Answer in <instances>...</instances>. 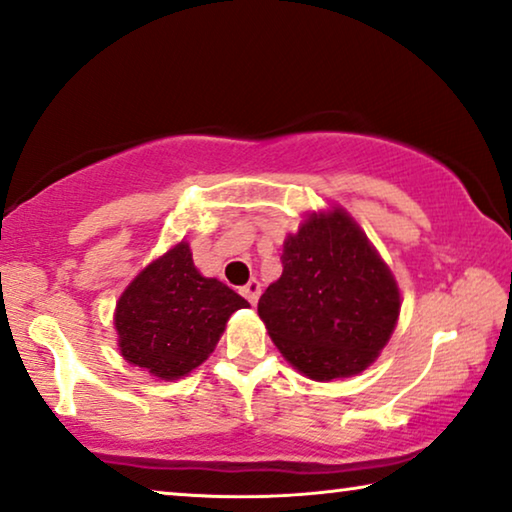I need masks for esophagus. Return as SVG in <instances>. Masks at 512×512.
I'll use <instances>...</instances> for the list:
<instances>
[{
    "label": "esophagus",
    "mask_w": 512,
    "mask_h": 512,
    "mask_svg": "<svg viewBox=\"0 0 512 512\" xmlns=\"http://www.w3.org/2000/svg\"><path fill=\"white\" fill-rule=\"evenodd\" d=\"M259 294H262V285H259L257 278H250L246 285L241 287V296H243V299H248V303H253V305L257 303Z\"/></svg>",
    "instance_id": "esophagus-1"
}]
</instances>
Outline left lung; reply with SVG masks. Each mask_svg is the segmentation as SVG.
Instances as JSON below:
<instances>
[{
  "label": "left lung",
  "instance_id": "1",
  "mask_svg": "<svg viewBox=\"0 0 512 512\" xmlns=\"http://www.w3.org/2000/svg\"><path fill=\"white\" fill-rule=\"evenodd\" d=\"M400 287L361 225L333 204L282 243V276L257 315L285 361L312 381L361 375L400 317Z\"/></svg>",
  "mask_w": 512,
  "mask_h": 512
}]
</instances>
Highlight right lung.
<instances>
[{
	"instance_id": "obj_1",
	"label": "right lung",
	"mask_w": 512,
	"mask_h": 512,
	"mask_svg": "<svg viewBox=\"0 0 512 512\" xmlns=\"http://www.w3.org/2000/svg\"><path fill=\"white\" fill-rule=\"evenodd\" d=\"M241 308L248 301L218 278L202 276L190 243L179 241L121 292L114 308L119 354L156 379L188 377L211 356L227 319Z\"/></svg>"
}]
</instances>
